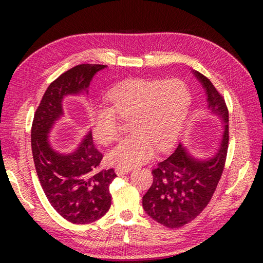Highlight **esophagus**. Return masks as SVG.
<instances>
[{
  "instance_id": "1",
  "label": "esophagus",
  "mask_w": 263,
  "mask_h": 263,
  "mask_svg": "<svg viewBox=\"0 0 263 263\" xmlns=\"http://www.w3.org/2000/svg\"><path fill=\"white\" fill-rule=\"evenodd\" d=\"M131 171H132V167H116L115 168V173L119 176L127 174V173H130Z\"/></svg>"
}]
</instances>
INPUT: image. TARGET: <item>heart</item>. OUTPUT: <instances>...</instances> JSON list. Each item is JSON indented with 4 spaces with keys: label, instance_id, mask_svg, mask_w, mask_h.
<instances>
[{
    "label": "heart",
    "instance_id": "heart-1",
    "mask_svg": "<svg viewBox=\"0 0 263 263\" xmlns=\"http://www.w3.org/2000/svg\"><path fill=\"white\" fill-rule=\"evenodd\" d=\"M108 107L96 108L91 116L93 138L103 144L120 136L117 117L131 119L133 130L107 154V160L119 167L146 163L154 149L165 150L180 136L185 122L191 95L180 80L128 79L119 82L106 95Z\"/></svg>",
    "mask_w": 263,
    "mask_h": 263
}]
</instances>
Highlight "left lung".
Here are the masks:
<instances>
[{
    "instance_id": "left-lung-1",
    "label": "left lung",
    "mask_w": 263,
    "mask_h": 263,
    "mask_svg": "<svg viewBox=\"0 0 263 263\" xmlns=\"http://www.w3.org/2000/svg\"><path fill=\"white\" fill-rule=\"evenodd\" d=\"M205 91L208 108L222 123L219 144L206 157H195L178 142L174 152L153 170L154 181L142 197L147 215L168 228L187 224L201 214L215 193L224 171L228 149V110L211 81L192 71Z\"/></svg>"
}]
</instances>
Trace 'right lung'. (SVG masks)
<instances>
[{"label":"right lung","mask_w":263,"mask_h":263,"mask_svg":"<svg viewBox=\"0 0 263 263\" xmlns=\"http://www.w3.org/2000/svg\"><path fill=\"white\" fill-rule=\"evenodd\" d=\"M106 68L79 64L61 74L48 86L32 121L31 150L39 182L51 205L72 224H90L109 210V184L116 174L113 168L98 170L103 155L91 131L68 153L54 148L49 135L64 117V98L88 95L95 74Z\"/></svg>","instance_id":"add662e5"}]
</instances>
